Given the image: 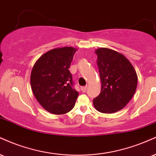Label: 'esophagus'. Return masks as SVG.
Wrapping results in <instances>:
<instances>
[{"label": "esophagus", "instance_id": "obj_1", "mask_svg": "<svg viewBox=\"0 0 156 156\" xmlns=\"http://www.w3.org/2000/svg\"><path fill=\"white\" fill-rule=\"evenodd\" d=\"M87 87L88 86H81V87H80V90H81L82 91H86V90L87 89Z\"/></svg>", "mask_w": 156, "mask_h": 156}]
</instances>
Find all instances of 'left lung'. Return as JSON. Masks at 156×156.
<instances>
[{"label":"left lung","instance_id":"1","mask_svg":"<svg viewBox=\"0 0 156 156\" xmlns=\"http://www.w3.org/2000/svg\"><path fill=\"white\" fill-rule=\"evenodd\" d=\"M102 87L93 105L97 111L113 113L121 110L134 96L137 75L124 55L108 48L95 50Z\"/></svg>","mask_w":156,"mask_h":156}]
</instances>
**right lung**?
<instances>
[{
  "label": "right lung",
  "mask_w": 156,
  "mask_h": 156,
  "mask_svg": "<svg viewBox=\"0 0 156 156\" xmlns=\"http://www.w3.org/2000/svg\"><path fill=\"white\" fill-rule=\"evenodd\" d=\"M77 48H56L43 54L31 71L30 85L37 102L46 111L55 115L70 112L78 92L73 88L69 70Z\"/></svg>",
  "instance_id": "obj_1"
}]
</instances>
